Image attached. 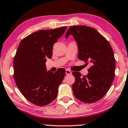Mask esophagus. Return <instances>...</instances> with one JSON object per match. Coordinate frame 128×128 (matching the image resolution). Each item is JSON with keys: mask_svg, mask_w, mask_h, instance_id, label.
Masks as SVG:
<instances>
[{"mask_svg": "<svg viewBox=\"0 0 128 128\" xmlns=\"http://www.w3.org/2000/svg\"><path fill=\"white\" fill-rule=\"evenodd\" d=\"M66 74H72V72L69 69H66Z\"/></svg>", "mask_w": 128, "mask_h": 128, "instance_id": "1", "label": "esophagus"}]
</instances>
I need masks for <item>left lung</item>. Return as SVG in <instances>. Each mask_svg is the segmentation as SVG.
<instances>
[{
  "label": "left lung",
  "mask_w": 128,
  "mask_h": 128,
  "mask_svg": "<svg viewBox=\"0 0 128 128\" xmlns=\"http://www.w3.org/2000/svg\"><path fill=\"white\" fill-rule=\"evenodd\" d=\"M73 36L78 44V58L90 63L88 74L82 76L73 72L75 82L72 90L75 97L86 103H92L102 98L114 79L115 59L108 41L96 29L86 26L69 28L65 38Z\"/></svg>",
  "instance_id": "left-lung-1"
}]
</instances>
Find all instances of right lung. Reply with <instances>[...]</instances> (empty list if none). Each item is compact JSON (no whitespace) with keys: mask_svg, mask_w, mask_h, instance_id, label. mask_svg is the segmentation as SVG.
Returning a JSON list of instances; mask_svg holds the SVG:
<instances>
[{"mask_svg":"<svg viewBox=\"0 0 128 128\" xmlns=\"http://www.w3.org/2000/svg\"><path fill=\"white\" fill-rule=\"evenodd\" d=\"M67 28L62 27L33 32L21 41L13 60L14 78L20 92L36 106H43L57 97L65 75L64 68L46 71L45 62L51 58L53 46Z\"/></svg>","mask_w":128,"mask_h":128,"instance_id":"right-lung-1","label":"right lung"}]
</instances>
